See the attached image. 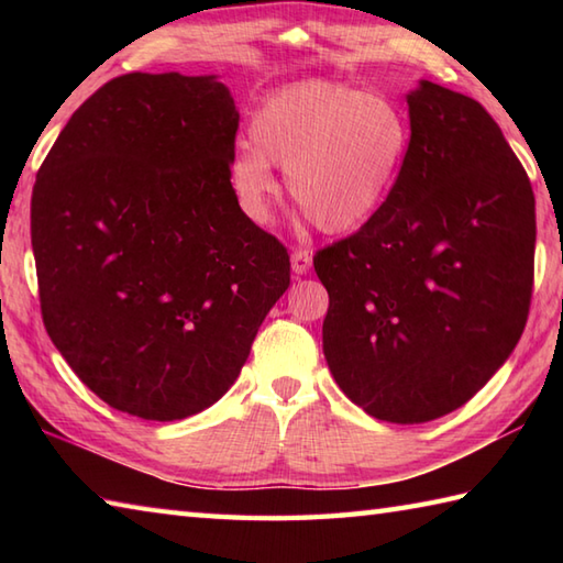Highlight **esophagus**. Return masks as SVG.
Returning a JSON list of instances; mask_svg holds the SVG:
<instances>
[{"mask_svg":"<svg viewBox=\"0 0 563 563\" xmlns=\"http://www.w3.org/2000/svg\"><path fill=\"white\" fill-rule=\"evenodd\" d=\"M290 263H292V273L305 275L312 268V254L307 249H295L290 254Z\"/></svg>","mask_w":563,"mask_h":563,"instance_id":"esophagus-1","label":"esophagus"}]
</instances>
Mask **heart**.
I'll use <instances>...</instances> for the list:
<instances>
[{
  "instance_id": "1",
  "label": "heart",
  "mask_w": 563,
  "mask_h": 563,
  "mask_svg": "<svg viewBox=\"0 0 563 563\" xmlns=\"http://www.w3.org/2000/svg\"><path fill=\"white\" fill-rule=\"evenodd\" d=\"M236 145L227 181L251 222L266 224L278 196L271 164L285 172L288 196L321 232L357 230L385 206L409 154L411 125L399 101L351 84L309 79L273 91Z\"/></svg>"
}]
</instances>
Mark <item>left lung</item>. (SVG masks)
<instances>
[{"label":"left lung","instance_id":"obj_1","mask_svg":"<svg viewBox=\"0 0 563 563\" xmlns=\"http://www.w3.org/2000/svg\"><path fill=\"white\" fill-rule=\"evenodd\" d=\"M409 154L385 206L321 249L324 355L363 411L426 423L470 401L516 349L534 273L530 178L482 103L406 93Z\"/></svg>","mask_w":563,"mask_h":563}]
</instances>
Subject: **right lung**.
Returning a JSON list of instances; mask_svg holds the SVG:
<instances>
[{"mask_svg": "<svg viewBox=\"0 0 563 563\" xmlns=\"http://www.w3.org/2000/svg\"><path fill=\"white\" fill-rule=\"evenodd\" d=\"M236 128L218 75L133 71L71 113L35 176L47 336L118 411L145 421L206 411L288 290V251L227 181Z\"/></svg>", "mask_w": 563, "mask_h": 563, "instance_id": "obj_1", "label": "right lung"}]
</instances>
